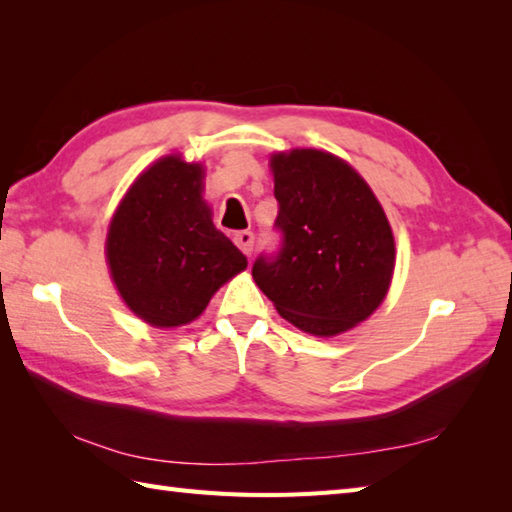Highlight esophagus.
<instances>
[{
    "instance_id": "34e87169",
    "label": "esophagus",
    "mask_w": 512,
    "mask_h": 512,
    "mask_svg": "<svg viewBox=\"0 0 512 512\" xmlns=\"http://www.w3.org/2000/svg\"><path fill=\"white\" fill-rule=\"evenodd\" d=\"M235 244H237V248L242 250V253L248 257L250 253H253V233L250 231H239V233H235Z\"/></svg>"
}]
</instances>
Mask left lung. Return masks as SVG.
Masks as SVG:
<instances>
[{"label":"left lung","mask_w":512,"mask_h":512,"mask_svg":"<svg viewBox=\"0 0 512 512\" xmlns=\"http://www.w3.org/2000/svg\"><path fill=\"white\" fill-rule=\"evenodd\" d=\"M268 165L284 248L273 262L257 259L255 284L301 332H350L378 310L394 279L385 209L361 173L330 151H275Z\"/></svg>","instance_id":"8db88e82"}]
</instances>
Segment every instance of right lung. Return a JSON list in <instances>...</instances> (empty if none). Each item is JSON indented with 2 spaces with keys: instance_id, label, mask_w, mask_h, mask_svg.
<instances>
[{
  "instance_id": "obj_1",
  "label": "right lung",
  "mask_w": 512,
  "mask_h": 512,
  "mask_svg": "<svg viewBox=\"0 0 512 512\" xmlns=\"http://www.w3.org/2000/svg\"><path fill=\"white\" fill-rule=\"evenodd\" d=\"M202 162L162 156L138 173L107 226L105 262L118 297L151 328L189 325L248 262L213 226Z\"/></svg>"
}]
</instances>
